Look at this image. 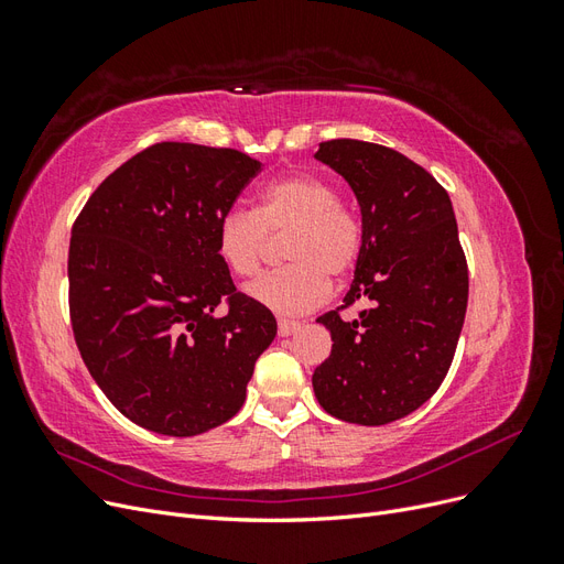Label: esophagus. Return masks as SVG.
<instances>
[{
	"label": "esophagus",
	"instance_id": "1",
	"mask_svg": "<svg viewBox=\"0 0 564 564\" xmlns=\"http://www.w3.org/2000/svg\"><path fill=\"white\" fill-rule=\"evenodd\" d=\"M303 327L301 322H296V319H278V332H280V336H292V334H296L299 329Z\"/></svg>",
	"mask_w": 564,
	"mask_h": 564
}]
</instances>
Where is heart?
Returning <instances> with one entry per match:
<instances>
[{"label":"heart","mask_w":564,"mask_h":564,"mask_svg":"<svg viewBox=\"0 0 564 564\" xmlns=\"http://www.w3.org/2000/svg\"><path fill=\"white\" fill-rule=\"evenodd\" d=\"M286 263L247 286V294L265 308L299 315L315 308L332 292V278L350 275L365 251L360 214L338 202L334 185L311 174H294L268 183L253 212L228 209L216 224V253L237 278L261 268L270 235H284Z\"/></svg>","instance_id":"b5f03b06"}]
</instances>
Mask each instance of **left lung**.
<instances>
[{"instance_id":"left-lung-1","label":"left lung","mask_w":564,"mask_h":564,"mask_svg":"<svg viewBox=\"0 0 564 564\" xmlns=\"http://www.w3.org/2000/svg\"><path fill=\"white\" fill-rule=\"evenodd\" d=\"M315 158L352 187L365 251L344 305L317 317L334 346L313 388L327 414L383 425L412 414L447 377L468 305L466 253L447 191L398 150L334 139ZM355 302L361 315L340 318Z\"/></svg>"}]
</instances>
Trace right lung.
Returning <instances> with one entry per match:
<instances>
[{"mask_svg":"<svg viewBox=\"0 0 564 564\" xmlns=\"http://www.w3.org/2000/svg\"><path fill=\"white\" fill-rule=\"evenodd\" d=\"M261 162L232 148L155 143L100 183L75 218L67 303L75 344L129 421L191 437L232 419L278 322L237 292L216 224ZM220 302L226 314H214Z\"/></svg>","mask_w":564,"mask_h":564,"instance_id":"1","label":"right lung"}]
</instances>
